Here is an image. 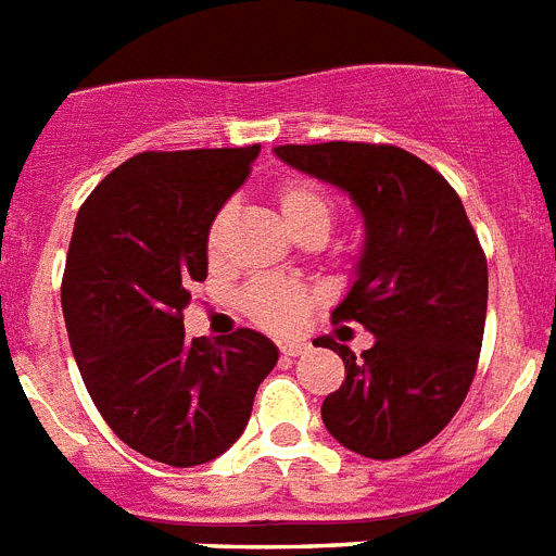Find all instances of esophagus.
<instances>
[{
	"mask_svg": "<svg viewBox=\"0 0 556 556\" xmlns=\"http://www.w3.org/2000/svg\"><path fill=\"white\" fill-rule=\"evenodd\" d=\"M303 351H306V345H303V343H283L281 345L283 357H301Z\"/></svg>",
	"mask_w": 556,
	"mask_h": 556,
	"instance_id": "esophagus-1",
	"label": "esophagus"
}]
</instances>
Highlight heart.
I'll use <instances>...</instances> for the list:
<instances>
[{
	"label": "heart",
	"mask_w": 556,
	"mask_h": 556,
	"mask_svg": "<svg viewBox=\"0 0 556 556\" xmlns=\"http://www.w3.org/2000/svg\"><path fill=\"white\" fill-rule=\"evenodd\" d=\"M273 202L281 213L287 227L301 241H324L337 219V202L324 185L309 177H287L273 188ZM227 207L216 211L205 232L207 255L216 258L225 241ZM239 306L244 317L273 334H292L303 326L306 315L315 306V298L301 287L283 281H253L241 292Z\"/></svg>",
	"instance_id": "heart-1"
}]
</instances>
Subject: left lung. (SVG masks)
Returning <instances> with one entry per match:
<instances>
[{
    "instance_id": "1",
    "label": "left lung",
    "mask_w": 556,
    "mask_h": 556,
    "mask_svg": "<svg viewBox=\"0 0 556 556\" xmlns=\"http://www.w3.org/2000/svg\"><path fill=\"white\" fill-rule=\"evenodd\" d=\"M283 163L340 185L365 216L357 281L331 315L363 324V354L334 337L345 382L320 407L343 447L391 462L450 425L476 379L486 324V255L453 185L391 142H315L275 149Z\"/></svg>"
}]
</instances>
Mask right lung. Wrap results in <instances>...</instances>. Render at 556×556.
Returning a JSON list of instances; mask_svg holds the SVG:
<instances>
[{
    "label": "right lung",
    "instance_id": "right-lung-1",
    "mask_svg": "<svg viewBox=\"0 0 556 556\" xmlns=\"http://www.w3.org/2000/svg\"><path fill=\"white\" fill-rule=\"evenodd\" d=\"M261 146L142 151L117 165L75 219L61 309L98 414L123 444L197 467L244 433L273 340L236 329L185 340L191 283L207 278L205 232Z\"/></svg>",
    "mask_w": 556,
    "mask_h": 556
}]
</instances>
